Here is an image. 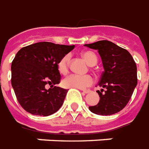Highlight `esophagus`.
<instances>
[{"label": "esophagus", "instance_id": "obj_1", "mask_svg": "<svg viewBox=\"0 0 149 149\" xmlns=\"http://www.w3.org/2000/svg\"><path fill=\"white\" fill-rule=\"evenodd\" d=\"M81 91H83V92L84 94H87L90 92V91H88V90H81Z\"/></svg>", "mask_w": 149, "mask_h": 149}]
</instances>
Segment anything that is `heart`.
I'll return each instance as SVG.
<instances>
[{
	"label": "heart",
	"mask_w": 149,
	"mask_h": 149,
	"mask_svg": "<svg viewBox=\"0 0 149 149\" xmlns=\"http://www.w3.org/2000/svg\"><path fill=\"white\" fill-rule=\"evenodd\" d=\"M83 57L90 66H94V65L96 64L97 57L94 53L91 52V51L83 52ZM70 59V54L64 55L60 59V61L58 63V69L60 73L66 74L68 71ZM93 78L91 75H89V74L81 75V74H72L67 76L63 79V86H65L66 88L84 89V88L91 86L93 83Z\"/></svg>",
	"instance_id": "obj_1"
}]
</instances>
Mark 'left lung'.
<instances>
[{"label":"left lung","mask_w":149,"mask_h":149,"mask_svg":"<svg viewBox=\"0 0 149 149\" xmlns=\"http://www.w3.org/2000/svg\"><path fill=\"white\" fill-rule=\"evenodd\" d=\"M84 46L98 50L104 68L99 86L106 90L97 91L100 102L89 107L90 111L100 116L119 112L129 102L137 84V68L132 56L127 49L107 40Z\"/></svg>","instance_id":"1"}]
</instances>
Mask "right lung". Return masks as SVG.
<instances>
[{"instance_id":"obj_1","label":"right lung","mask_w":149,"mask_h":149,"mask_svg":"<svg viewBox=\"0 0 149 149\" xmlns=\"http://www.w3.org/2000/svg\"><path fill=\"white\" fill-rule=\"evenodd\" d=\"M74 48L42 42L17 53L11 65V83L18 103L27 112L47 116L59 110L68 91L54 86L61 79L58 63ZM46 85L51 86L49 89Z\"/></svg>"}]
</instances>
